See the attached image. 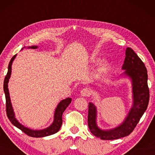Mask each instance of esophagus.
I'll return each instance as SVG.
<instances>
[{
    "mask_svg": "<svg viewBox=\"0 0 155 155\" xmlns=\"http://www.w3.org/2000/svg\"><path fill=\"white\" fill-rule=\"evenodd\" d=\"M90 91L88 88H84L81 90V95L82 96H84V97H87V96L90 95Z\"/></svg>",
    "mask_w": 155,
    "mask_h": 155,
    "instance_id": "obj_1",
    "label": "esophagus"
}]
</instances>
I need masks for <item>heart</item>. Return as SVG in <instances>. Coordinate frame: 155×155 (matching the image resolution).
Instances as JSON below:
<instances>
[{
  "mask_svg": "<svg viewBox=\"0 0 155 155\" xmlns=\"http://www.w3.org/2000/svg\"><path fill=\"white\" fill-rule=\"evenodd\" d=\"M104 67H105V65H104Z\"/></svg>",
  "mask_w": 155,
  "mask_h": 155,
  "instance_id": "obj_1",
  "label": "heart"
}]
</instances>
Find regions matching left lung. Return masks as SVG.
<instances>
[{
    "instance_id": "1",
    "label": "left lung",
    "mask_w": 155,
    "mask_h": 155,
    "mask_svg": "<svg viewBox=\"0 0 155 155\" xmlns=\"http://www.w3.org/2000/svg\"><path fill=\"white\" fill-rule=\"evenodd\" d=\"M125 55L122 68L125 70V76L130 78L132 81L133 104L124 122L120 126L112 130H104L100 129L96 123V107L93 104L89 103L87 119L89 128L94 136L102 140L118 139L130 134L149 104L148 75L144 63L131 48L127 47L126 49Z\"/></svg>"
}]
</instances>
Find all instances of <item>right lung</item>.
Wrapping results in <instances>:
<instances>
[{
	"label": "right lung",
	"instance_id": "right-lung-1",
	"mask_svg": "<svg viewBox=\"0 0 155 155\" xmlns=\"http://www.w3.org/2000/svg\"><path fill=\"white\" fill-rule=\"evenodd\" d=\"M28 48H31V49H37L38 47H37V46H32V47H29ZM16 55L17 54L13 56V58H12L10 60L8 67V72H7V74L4 79V82H3V90H4L5 96H6V107L7 117H8L10 122H12L15 127L20 129L23 133H25L26 135H28V136L31 137L41 138V137H45L54 134V133L58 132L59 130L60 129V127H61L62 124H63V118H62V116H63L64 111L66 109V108L68 106V105L71 104V97H68V98L64 99V100L60 101L59 104L57 106L56 109H55L54 121H53L52 124H51L49 127H47V128L40 130H34L28 128V127L22 125V124L19 123L15 117V112H14L13 108H12V103H11L9 92H8V79H9L11 74H12V65L14 60H15V58H16Z\"/></svg>",
	"mask_w": 155,
	"mask_h": 155
}]
</instances>
